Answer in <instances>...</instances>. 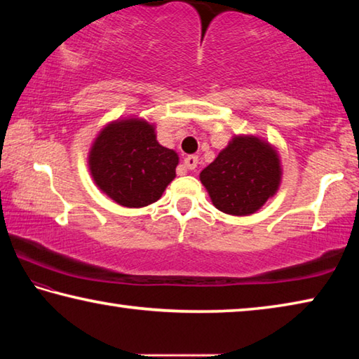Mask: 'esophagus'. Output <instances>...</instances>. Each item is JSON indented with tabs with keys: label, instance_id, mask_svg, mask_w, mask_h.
I'll return each instance as SVG.
<instances>
[{
	"label": "esophagus",
	"instance_id": "1",
	"mask_svg": "<svg viewBox=\"0 0 359 359\" xmlns=\"http://www.w3.org/2000/svg\"><path fill=\"white\" fill-rule=\"evenodd\" d=\"M184 166H185L187 169H190V171H193V169L198 166V156H194V155L187 156L185 160H184Z\"/></svg>",
	"mask_w": 359,
	"mask_h": 359
}]
</instances>
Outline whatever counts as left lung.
I'll return each mask as SVG.
<instances>
[{
  "label": "left lung",
  "mask_w": 359,
  "mask_h": 359,
  "mask_svg": "<svg viewBox=\"0 0 359 359\" xmlns=\"http://www.w3.org/2000/svg\"><path fill=\"white\" fill-rule=\"evenodd\" d=\"M218 210L229 215L255 214L280 185L277 151L255 136H234L201 174Z\"/></svg>",
  "instance_id": "left-lung-1"
}]
</instances>
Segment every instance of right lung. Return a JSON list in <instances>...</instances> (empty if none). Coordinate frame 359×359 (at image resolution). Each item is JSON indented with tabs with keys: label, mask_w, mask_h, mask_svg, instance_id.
I'll return each instance as SVG.
<instances>
[{
	"label": "right lung",
	"mask_w": 359,
	"mask_h": 359,
	"mask_svg": "<svg viewBox=\"0 0 359 359\" xmlns=\"http://www.w3.org/2000/svg\"><path fill=\"white\" fill-rule=\"evenodd\" d=\"M177 165V154L158 144L154 125L139 118L109 123L88 155L95 184L125 208L158 201L175 177Z\"/></svg>",
	"instance_id": "add662e5"
}]
</instances>
